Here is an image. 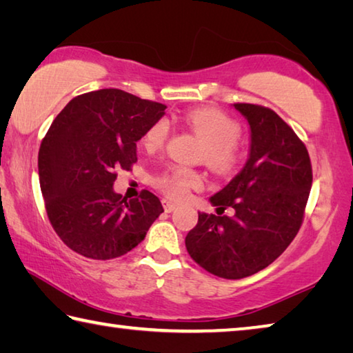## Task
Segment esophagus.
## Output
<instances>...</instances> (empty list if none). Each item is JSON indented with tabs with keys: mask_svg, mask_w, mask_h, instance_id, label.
<instances>
[{
	"mask_svg": "<svg viewBox=\"0 0 353 353\" xmlns=\"http://www.w3.org/2000/svg\"><path fill=\"white\" fill-rule=\"evenodd\" d=\"M162 202H163V208H165L166 213H171V212L176 210V204H174V202H171V201H168V199H163Z\"/></svg>",
	"mask_w": 353,
	"mask_h": 353,
	"instance_id": "34e87169",
	"label": "esophagus"
}]
</instances>
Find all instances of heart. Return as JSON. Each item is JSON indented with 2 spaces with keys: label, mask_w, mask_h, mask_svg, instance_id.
I'll use <instances>...</instances> for the list:
<instances>
[{
  "label": "heart",
  "mask_w": 353,
  "mask_h": 353,
  "mask_svg": "<svg viewBox=\"0 0 353 353\" xmlns=\"http://www.w3.org/2000/svg\"><path fill=\"white\" fill-rule=\"evenodd\" d=\"M183 121L190 129L201 135L207 143V162L218 171H229L238 160L236 141L240 139V126L235 119L216 109H196L183 115ZM170 123L159 119L145 134L146 149H159L168 139ZM159 187L174 199H185L191 188L202 185L201 174L183 168H171L157 181Z\"/></svg>",
  "instance_id": "b5f03b06"
}]
</instances>
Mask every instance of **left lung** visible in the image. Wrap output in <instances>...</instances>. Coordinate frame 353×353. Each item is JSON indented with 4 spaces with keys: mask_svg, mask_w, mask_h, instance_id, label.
Listing matches in <instances>:
<instances>
[{
    "mask_svg": "<svg viewBox=\"0 0 353 353\" xmlns=\"http://www.w3.org/2000/svg\"><path fill=\"white\" fill-rule=\"evenodd\" d=\"M248 119L249 154L243 170L214 193L216 210L199 212L185 246L191 259L223 279H243L265 270L301 229L313 174L308 151L276 112L234 104Z\"/></svg>",
    "mask_w": 353,
    "mask_h": 353,
    "instance_id": "8db88e82",
    "label": "left lung"
}]
</instances>
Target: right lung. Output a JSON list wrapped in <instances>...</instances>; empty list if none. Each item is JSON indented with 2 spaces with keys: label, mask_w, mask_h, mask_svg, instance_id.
Returning a JSON list of instances; mask_svg holds the SVG:
<instances>
[{
  "label": "right lung",
  "mask_w": 353,
  "mask_h": 353,
  "mask_svg": "<svg viewBox=\"0 0 353 353\" xmlns=\"http://www.w3.org/2000/svg\"><path fill=\"white\" fill-rule=\"evenodd\" d=\"M166 105L118 88L79 94L52 121L39 151V179L56 234L93 260L128 254L163 212L143 190L139 199L117 193V170L137 162V141Z\"/></svg>",
  "instance_id": "1"
}]
</instances>
